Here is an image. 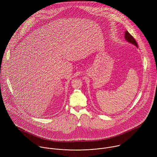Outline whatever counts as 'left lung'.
Returning <instances> with one entry per match:
<instances>
[{"label":"left lung","mask_w":157,"mask_h":157,"mask_svg":"<svg viewBox=\"0 0 157 157\" xmlns=\"http://www.w3.org/2000/svg\"><path fill=\"white\" fill-rule=\"evenodd\" d=\"M124 38L126 39V40H127L129 43H131V44H133L138 48V44H137L136 40H135L134 38L129 33V32L128 31H126V32H125Z\"/></svg>","instance_id":"obj_1"}]
</instances>
